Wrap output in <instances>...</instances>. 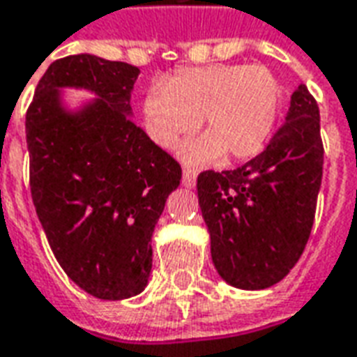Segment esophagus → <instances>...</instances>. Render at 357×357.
<instances>
[{"instance_id": "1", "label": "esophagus", "mask_w": 357, "mask_h": 357, "mask_svg": "<svg viewBox=\"0 0 357 357\" xmlns=\"http://www.w3.org/2000/svg\"><path fill=\"white\" fill-rule=\"evenodd\" d=\"M181 181H183L185 187H195V183H197V170H193V168H183V178H181Z\"/></svg>"}]
</instances>
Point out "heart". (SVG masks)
<instances>
[{"mask_svg": "<svg viewBox=\"0 0 357 357\" xmlns=\"http://www.w3.org/2000/svg\"><path fill=\"white\" fill-rule=\"evenodd\" d=\"M281 88L264 65H206L181 68L145 95L149 135L160 147H174L193 133L201 118L204 137L183 149L189 162L239 160L255 155L269 135Z\"/></svg>", "mask_w": 357, "mask_h": 357, "instance_id": "obj_1", "label": "heart"}]
</instances>
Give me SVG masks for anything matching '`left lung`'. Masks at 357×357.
Wrapping results in <instances>:
<instances>
[{
	"instance_id": "left-lung-1",
	"label": "left lung",
	"mask_w": 357,
	"mask_h": 357,
	"mask_svg": "<svg viewBox=\"0 0 357 357\" xmlns=\"http://www.w3.org/2000/svg\"><path fill=\"white\" fill-rule=\"evenodd\" d=\"M323 178L319 107L300 84L281 128L235 170L199 174V204L218 273L237 289L279 283L298 262Z\"/></svg>"
}]
</instances>
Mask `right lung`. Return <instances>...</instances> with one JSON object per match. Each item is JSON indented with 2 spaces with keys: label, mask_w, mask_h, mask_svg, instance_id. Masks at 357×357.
<instances>
[{
  "label": "right lung",
  "mask_w": 357,
  "mask_h": 357,
  "mask_svg": "<svg viewBox=\"0 0 357 357\" xmlns=\"http://www.w3.org/2000/svg\"><path fill=\"white\" fill-rule=\"evenodd\" d=\"M137 66L95 55L57 59L26 110L30 191L53 255L80 289L102 300L139 294L151 237L181 166L130 118ZM59 87L98 99L62 109Z\"/></svg>",
  "instance_id": "obj_1"
}]
</instances>
